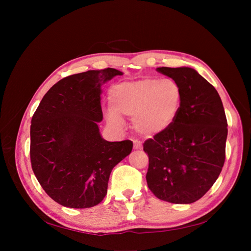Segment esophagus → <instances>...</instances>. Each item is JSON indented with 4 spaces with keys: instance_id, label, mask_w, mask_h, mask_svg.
<instances>
[{
    "instance_id": "esophagus-1",
    "label": "esophagus",
    "mask_w": 251,
    "mask_h": 251,
    "mask_svg": "<svg viewBox=\"0 0 251 251\" xmlns=\"http://www.w3.org/2000/svg\"><path fill=\"white\" fill-rule=\"evenodd\" d=\"M134 149L135 150H140L142 148V143L139 140H134Z\"/></svg>"
}]
</instances>
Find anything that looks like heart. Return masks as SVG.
Segmentation results:
<instances>
[{
    "label": "heart",
    "instance_id": "obj_1",
    "mask_svg": "<svg viewBox=\"0 0 251 251\" xmlns=\"http://www.w3.org/2000/svg\"><path fill=\"white\" fill-rule=\"evenodd\" d=\"M108 123L121 127L123 116L132 117L134 130L144 136L165 132L177 119L182 104V90L173 79L146 77L120 82L109 90Z\"/></svg>",
    "mask_w": 251,
    "mask_h": 251
}]
</instances>
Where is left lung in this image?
<instances>
[{
	"instance_id": "obj_1",
	"label": "left lung",
	"mask_w": 251,
	"mask_h": 251,
	"mask_svg": "<svg viewBox=\"0 0 251 251\" xmlns=\"http://www.w3.org/2000/svg\"><path fill=\"white\" fill-rule=\"evenodd\" d=\"M178 82L182 104L165 132L143 143L148 186L158 199L189 204L206 194L225 161L227 120L215 87L188 67L157 68Z\"/></svg>"
}]
</instances>
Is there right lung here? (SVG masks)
<instances>
[{
  "label": "right lung",
  "instance_id": "right-lung-1",
  "mask_svg": "<svg viewBox=\"0 0 251 251\" xmlns=\"http://www.w3.org/2000/svg\"><path fill=\"white\" fill-rule=\"evenodd\" d=\"M113 68L73 74L45 94L31 119L30 160L51 199L70 208L100 203L114 166L132 151L131 140L110 142L100 133L101 85Z\"/></svg>",
  "mask_w": 251,
  "mask_h": 251
}]
</instances>
